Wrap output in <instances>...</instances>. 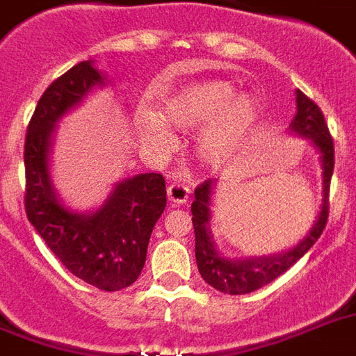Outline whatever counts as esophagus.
Masks as SVG:
<instances>
[{"mask_svg": "<svg viewBox=\"0 0 356 356\" xmlns=\"http://www.w3.org/2000/svg\"><path fill=\"white\" fill-rule=\"evenodd\" d=\"M188 196L190 188L184 183L175 181V183H172L168 186V200H170L172 205H183V203H186Z\"/></svg>", "mask_w": 356, "mask_h": 356, "instance_id": "esophagus-1", "label": "esophagus"}]
</instances>
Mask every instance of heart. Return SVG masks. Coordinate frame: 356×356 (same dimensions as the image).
Wrapping results in <instances>:
<instances>
[{
	"mask_svg": "<svg viewBox=\"0 0 356 356\" xmlns=\"http://www.w3.org/2000/svg\"><path fill=\"white\" fill-rule=\"evenodd\" d=\"M233 97L227 81L186 83L164 99V118L179 129L194 130L209 127L200 138V153L216 162L233 153L254 119V102L248 97ZM143 138L154 145H168L172 132L156 113H143L140 121Z\"/></svg>",
	"mask_w": 356,
	"mask_h": 356,
	"instance_id": "b5f03b06",
	"label": "heart"
}]
</instances>
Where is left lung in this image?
<instances>
[{
    "label": "left lung",
    "mask_w": 356,
    "mask_h": 356,
    "mask_svg": "<svg viewBox=\"0 0 356 356\" xmlns=\"http://www.w3.org/2000/svg\"><path fill=\"white\" fill-rule=\"evenodd\" d=\"M291 130L300 136L310 138L321 153L323 164V205L317 216V222L312 232L300 243L284 252L280 256L270 257H252V259H238L232 261L218 254L214 248L213 237L209 232L211 220V192H213V179L203 181L194 190V202H192V224L196 235V261L200 275L209 286L229 295H244L267 286L278 276L286 273L287 268L305 256L321 237L323 229L329 220V192L330 179L334 172V142L325 123L321 108L306 97L300 89H297V115L291 121Z\"/></svg>",
    "instance_id": "8db88e82"
}]
</instances>
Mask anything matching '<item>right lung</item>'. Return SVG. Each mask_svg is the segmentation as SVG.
<instances>
[{"mask_svg":"<svg viewBox=\"0 0 356 356\" xmlns=\"http://www.w3.org/2000/svg\"><path fill=\"white\" fill-rule=\"evenodd\" d=\"M97 83H104V76L81 61L51 81L37 102L24 143V207L72 275L102 291H119L132 286L145 265L151 232L166 207V181L160 173L124 179L93 214H76L58 202L48 173L54 124Z\"/></svg>","mask_w":356,"mask_h":356,"instance_id":"right-lung-1","label":"right lung"}]
</instances>
